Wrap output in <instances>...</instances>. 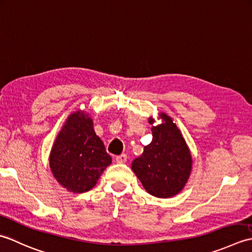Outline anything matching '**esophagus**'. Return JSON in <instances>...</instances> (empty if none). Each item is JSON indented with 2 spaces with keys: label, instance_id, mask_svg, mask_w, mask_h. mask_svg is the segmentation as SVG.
<instances>
[{
  "label": "esophagus",
  "instance_id": "esophagus-1",
  "mask_svg": "<svg viewBox=\"0 0 252 252\" xmlns=\"http://www.w3.org/2000/svg\"><path fill=\"white\" fill-rule=\"evenodd\" d=\"M115 161L116 163H120V164H123L127 162V156L126 155H121V156H117L115 158Z\"/></svg>",
  "mask_w": 252,
  "mask_h": 252
}]
</instances>
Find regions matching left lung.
Returning a JSON list of instances; mask_svg holds the SVG:
<instances>
[{
  "label": "left lung",
  "mask_w": 252,
  "mask_h": 252,
  "mask_svg": "<svg viewBox=\"0 0 252 252\" xmlns=\"http://www.w3.org/2000/svg\"><path fill=\"white\" fill-rule=\"evenodd\" d=\"M162 124L152 126V141L131 163V169L143 188L158 198L179 193L191 173L192 158L181 130L165 113H160ZM152 125L155 120L149 117Z\"/></svg>",
  "instance_id": "1"
}]
</instances>
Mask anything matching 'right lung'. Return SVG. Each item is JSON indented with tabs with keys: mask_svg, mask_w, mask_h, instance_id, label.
<instances>
[{
	"mask_svg": "<svg viewBox=\"0 0 252 252\" xmlns=\"http://www.w3.org/2000/svg\"><path fill=\"white\" fill-rule=\"evenodd\" d=\"M112 163L103 142L95 135L89 114L77 111L68 116L54 141L50 167L62 186L83 193L94 188Z\"/></svg>",
	"mask_w": 252,
	"mask_h": 252,
	"instance_id": "add662e5",
	"label": "right lung"
}]
</instances>
